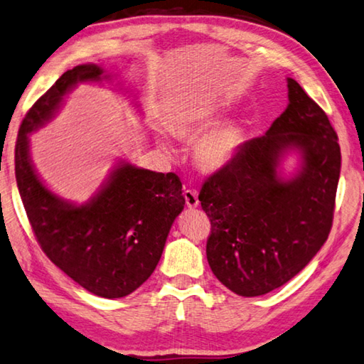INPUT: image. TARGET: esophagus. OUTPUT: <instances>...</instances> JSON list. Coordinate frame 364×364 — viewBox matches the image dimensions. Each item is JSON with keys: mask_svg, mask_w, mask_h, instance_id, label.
<instances>
[{"mask_svg": "<svg viewBox=\"0 0 364 364\" xmlns=\"http://www.w3.org/2000/svg\"><path fill=\"white\" fill-rule=\"evenodd\" d=\"M184 198H186L188 208L194 210V208H197V206H198L197 191H194V189H186V191H184Z\"/></svg>", "mask_w": 364, "mask_h": 364, "instance_id": "obj_1", "label": "esophagus"}]
</instances>
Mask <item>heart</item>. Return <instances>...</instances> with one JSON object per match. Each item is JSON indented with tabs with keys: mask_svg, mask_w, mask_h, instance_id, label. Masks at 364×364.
Segmentation results:
<instances>
[{
	"mask_svg": "<svg viewBox=\"0 0 364 364\" xmlns=\"http://www.w3.org/2000/svg\"><path fill=\"white\" fill-rule=\"evenodd\" d=\"M218 115L213 110H197L184 118L178 129L181 134L197 135L215 126ZM243 144V132L237 124H225L203 135L196 146V159L206 172H216L233 161Z\"/></svg>",
	"mask_w": 364,
	"mask_h": 364,
	"instance_id": "obj_1",
	"label": "heart"
}]
</instances>
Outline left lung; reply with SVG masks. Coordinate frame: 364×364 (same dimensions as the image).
Listing matches in <instances>:
<instances>
[{
    "label": "left lung",
    "mask_w": 364,
    "mask_h": 364,
    "mask_svg": "<svg viewBox=\"0 0 364 364\" xmlns=\"http://www.w3.org/2000/svg\"><path fill=\"white\" fill-rule=\"evenodd\" d=\"M289 105L262 137L241 144L198 194L210 218L206 259L240 296L265 295L308 265L328 238L341 173V148L326 113L287 78ZM301 153L302 167L282 178L280 161Z\"/></svg>",
    "instance_id": "obj_1"
}]
</instances>
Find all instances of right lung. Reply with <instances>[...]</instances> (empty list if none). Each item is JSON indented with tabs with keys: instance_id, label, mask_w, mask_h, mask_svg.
<instances>
[{
	"instance_id": "1",
	"label": "right lung",
	"mask_w": 364,
	"mask_h": 364,
	"mask_svg": "<svg viewBox=\"0 0 364 364\" xmlns=\"http://www.w3.org/2000/svg\"><path fill=\"white\" fill-rule=\"evenodd\" d=\"M104 73L97 64H80L34 102L18 129L16 178L34 237L47 257L91 294L121 298L137 290L158 265L170 227L186 203L180 178L123 161L88 203L74 205L39 180L28 137L53 118L78 82H101L109 78Z\"/></svg>"
}]
</instances>
